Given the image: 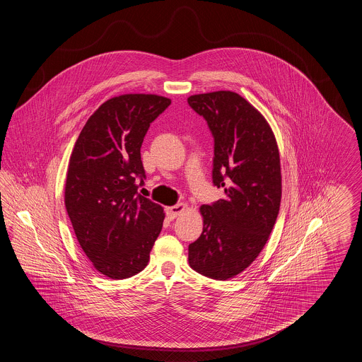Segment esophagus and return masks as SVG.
Here are the masks:
<instances>
[{"label": "esophagus", "mask_w": 362, "mask_h": 362, "mask_svg": "<svg viewBox=\"0 0 362 362\" xmlns=\"http://www.w3.org/2000/svg\"><path fill=\"white\" fill-rule=\"evenodd\" d=\"M186 204H177L175 206H170L165 209V214L168 217V220H175L177 216H180V213H183L186 210Z\"/></svg>", "instance_id": "1"}]
</instances>
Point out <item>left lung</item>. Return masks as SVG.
<instances>
[{
  "mask_svg": "<svg viewBox=\"0 0 362 362\" xmlns=\"http://www.w3.org/2000/svg\"><path fill=\"white\" fill-rule=\"evenodd\" d=\"M189 107L214 138L213 183L225 197L202 205V235L189 245L191 269L213 279L240 274L258 258L281 204L276 137L264 117L239 93L192 95Z\"/></svg>",
  "mask_w": 362,
  "mask_h": 362,
  "instance_id": "obj_1",
  "label": "left lung"
}]
</instances>
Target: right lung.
<instances>
[{
  "instance_id": "1",
  "label": "right lung",
  "mask_w": 362,
  "mask_h": 362,
  "mask_svg": "<svg viewBox=\"0 0 362 362\" xmlns=\"http://www.w3.org/2000/svg\"><path fill=\"white\" fill-rule=\"evenodd\" d=\"M170 104L158 95L112 98L89 117L74 144L65 206L83 251L108 278L124 279L142 272L161 232L163 207L137 189L145 179L142 141Z\"/></svg>"
}]
</instances>
